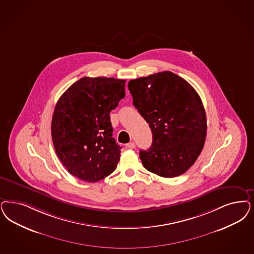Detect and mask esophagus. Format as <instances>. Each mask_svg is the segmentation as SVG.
<instances>
[{"label":"esophagus","mask_w":254,"mask_h":254,"mask_svg":"<svg viewBox=\"0 0 254 254\" xmlns=\"http://www.w3.org/2000/svg\"><path fill=\"white\" fill-rule=\"evenodd\" d=\"M135 146H136V145H135V143H134L133 141H130L129 143H127V147L129 149H134L135 148Z\"/></svg>","instance_id":"obj_1"}]
</instances>
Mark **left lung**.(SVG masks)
<instances>
[{"label": "left lung", "instance_id": "left-lung-1", "mask_svg": "<svg viewBox=\"0 0 254 254\" xmlns=\"http://www.w3.org/2000/svg\"><path fill=\"white\" fill-rule=\"evenodd\" d=\"M128 90L153 134L151 147L140 151L142 165L161 177L183 175L205 141L207 125L201 97L187 80L170 71L131 79Z\"/></svg>", "mask_w": 254, "mask_h": 254}]
</instances>
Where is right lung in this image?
Wrapping results in <instances>:
<instances>
[{
  "mask_svg": "<svg viewBox=\"0 0 254 254\" xmlns=\"http://www.w3.org/2000/svg\"><path fill=\"white\" fill-rule=\"evenodd\" d=\"M124 79L84 77L59 98L52 121L56 154L71 175L97 182L111 175L121 148L113 138L110 113L125 97Z\"/></svg>",
  "mask_w": 254,
  "mask_h": 254,
  "instance_id": "1",
  "label": "right lung"
}]
</instances>
